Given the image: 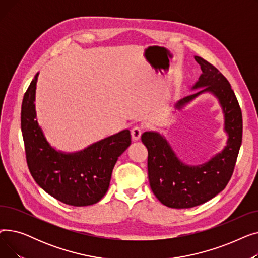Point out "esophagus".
Listing matches in <instances>:
<instances>
[{"label": "esophagus", "instance_id": "esophagus-1", "mask_svg": "<svg viewBox=\"0 0 258 258\" xmlns=\"http://www.w3.org/2000/svg\"><path fill=\"white\" fill-rule=\"evenodd\" d=\"M131 134H132L133 140H134V141H138V140L140 139V137H141V135H142V128H141L140 126H135V127L132 130Z\"/></svg>", "mask_w": 258, "mask_h": 258}]
</instances>
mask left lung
Listing matches in <instances>:
<instances>
[{
  "label": "left lung",
  "instance_id": "obj_1",
  "mask_svg": "<svg viewBox=\"0 0 258 258\" xmlns=\"http://www.w3.org/2000/svg\"><path fill=\"white\" fill-rule=\"evenodd\" d=\"M195 59L201 66L202 74L191 90H202L179 100L174 108L181 111L200 95L212 94L224 114V131L228 136L225 147L205 163L188 165L175 155L163 135L145 132L141 136L148 151L152 190L162 204L175 209L199 206L224 190L233 173L242 139L241 111L229 81L207 60L200 56Z\"/></svg>",
  "mask_w": 258,
  "mask_h": 258
}]
</instances>
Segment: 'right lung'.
<instances>
[{"mask_svg":"<svg viewBox=\"0 0 258 258\" xmlns=\"http://www.w3.org/2000/svg\"><path fill=\"white\" fill-rule=\"evenodd\" d=\"M37 77L38 73L24 95L21 112L30 173L40 188L64 204L93 205L106 194L116 162L131 145V133L123 130L75 153L57 151L49 143L36 119Z\"/></svg>","mask_w":258,"mask_h":258,"instance_id":"add662e5","label":"right lung"}]
</instances>
